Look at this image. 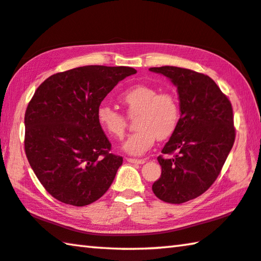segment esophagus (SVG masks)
I'll return each instance as SVG.
<instances>
[{
	"label": "esophagus",
	"instance_id": "esophagus-1",
	"mask_svg": "<svg viewBox=\"0 0 261 261\" xmlns=\"http://www.w3.org/2000/svg\"><path fill=\"white\" fill-rule=\"evenodd\" d=\"M126 161L130 163H137V165H143L145 163V160L143 159H132V158H126Z\"/></svg>",
	"mask_w": 261,
	"mask_h": 261
}]
</instances>
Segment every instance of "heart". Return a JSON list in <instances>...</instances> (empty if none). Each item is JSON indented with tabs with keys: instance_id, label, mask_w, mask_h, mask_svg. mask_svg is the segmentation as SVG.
Wrapping results in <instances>:
<instances>
[{
	"instance_id": "heart-1",
	"label": "heart",
	"mask_w": 261,
	"mask_h": 261,
	"mask_svg": "<svg viewBox=\"0 0 261 261\" xmlns=\"http://www.w3.org/2000/svg\"><path fill=\"white\" fill-rule=\"evenodd\" d=\"M118 101L127 116L136 115L137 130L123 144L126 153L141 155L153 146L156 138H169L177 129L180 108L177 98L170 92H159L155 87L138 84L123 91ZM96 122L110 138L120 139L125 134V117L107 105L96 109Z\"/></svg>"
}]
</instances>
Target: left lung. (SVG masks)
I'll return each mask as SVG.
<instances>
[{"label": "left lung", "instance_id": "left-lung-1", "mask_svg": "<svg viewBox=\"0 0 261 261\" xmlns=\"http://www.w3.org/2000/svg\"><path fill=\"white\" fill-rule=\"evenodd\" d=\"M149 71L177 87L180 108L177 129L158 158L162 171L152 190L162 201L182 204L207 191L221 173L235 143L232 107L204 73L169 65Z\"/></svg>", "mask_w": 261, "mask_h": 261}]
</instances>
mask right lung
<instances>
[{
    "mask_svg": "<svg viewBox=\"0 0 261 261\" xmlns=\"http://www.w3.org/2000/svg\"><path fill=\"white\" fill-rule=\"evenodd\" d=\"M130 67L86 65L48 77L25 112V153L55 199L85 206L107 192L123 158L96 122V109Z\"/></svg>",
    "mask_w": 261,
    "mask_h": 261,
    "instance_id": "obj_1",
    "label": "right lung"
}]
</instances>
